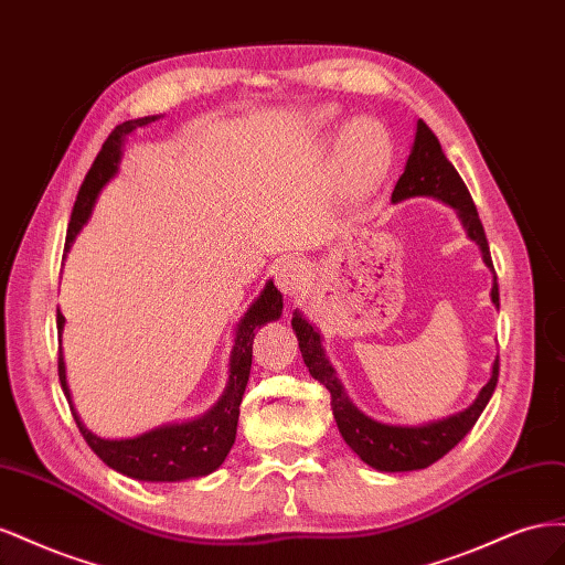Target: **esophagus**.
Listing matches in <instances>:
<instances>
[{
    "label": "esophagus",
    "mask_w": 565,
    "mask_h": 565,
    "mask_svg": "<svg viewBox=\"0 0 565 565\" xmlns=\"http://www.w3.org/2000/svg\"><path fill=\"white\" fill-rule=\"evenodd\" d=\"M273 276H276V285L285 297H292L301 280H303V264L297 259V256H285V259L276 266L273 270Z\"/></svg>",
    "instance_id": "34e87169"
}]
</instances>
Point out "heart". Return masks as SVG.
I'll return each instance as SVG.
<instances>
[{"label": "heart", "mask_w": 565, "mask_h": 565, "mask_svg": "<svg viewBox=\"0 0 565 565\" xmlns=\"http://www.w3.org/2000/svg\"><path fill=\"white\" fill-rule=\"evenodd\" d=\"M330 119L328 110L316 115V122L324 125ZM381 143H376V139ZM393 160V148L380 122L370 117H358L341 129L337 139V185L349 198H361L372 193L388 174Z\"/></svg>", "instance_id": "obj_1"}]
</instances>
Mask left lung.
<instances>
[{
    "label": "left lung",
    "mask_w": 565,
    "mask_h": 565,
    "mask_svg": "<svg viewBox=\"0 0 565 565\" xmlns=\"http://www.w3.org/2000/svg\"><path fill=\"white\" fill-rule=\"evenodd\" d=\"M422 195L446 202L448 207L457 212L461 226L467 231V237L478 245V249H481L483 264L492 268L486 231H483L481 218H478L476 204L467 191L465 181L459 179L457 169L446 158V152H443L436 134L426 127L424 119H417L415 143L405 162V172L401 174L396 188H393L391 202L398 204L403 200L422 198ZM490 299L494 303V309H500L498 278L492 280ZM292 330L297 332L299 351L306 367L311 372V377L330 391L332 415L337 419L341 438L347 440V446L361 457L365 465H370L377 471L393 473V471H417V469L431 467L434 461H438L443 455H448L457 443L471 431V426L476 424L478 417H481L488 401L492 398L494 386H498L500 361L494 358L488 384L478 391L476 401L467 409H461V413L450 415L446 419H436L419 426L384 424L367 417L351 403L349 393L344 391V384H341L334 367L328 361V355H324L320 332L299 311H295L292 316Z\"/></svg>",
    "instance_id": "left-lung-1"
}]
</instances>
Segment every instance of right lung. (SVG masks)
Segmentation results:
<instances>
[{"mask_svg": "<svg viewBox=\"0 0 565 565\" xmlns=\"http://www.w3.org/2000/svg\"><path fill=\"white\" fill-rule=\"evenodd\" d=\"M160 117L162 115L129 119V122L117 125L110 131L104 148H100L89 169V174L84 177V183L79 185V193L71 214V224H67L65 254L71 252L77 233L89 221L98 193L104 191V185L119 172L127 136L136 129L148 127L150 122H158ZM280 316H282V295L278 292V287L268 280L262 289V295L252 301L247 313L237 320L235 341H233L231 361H228V382L218 401L207 409V413L195 419L164 424L136 438H119V440L100 438L82 424L79 415L73 407L71 388H67V380H65L63 347H58V380L67 403H71L79 434L84 436V440H87V446L104 459L110 469L125 473L129 478H136V481L174 483V481H188V478H200L216 471L221 465H224V459L235 443L241 403L245 396V386L249 382L254 332L264 328L266 322L278 320ZM56 324H58V334H63L65 318L61 311H56Z\"/></svg>", "mask_w": 565, "mask_h": 565, "instance_id": "add662e5", "label": "right lung"}]
</instances>
